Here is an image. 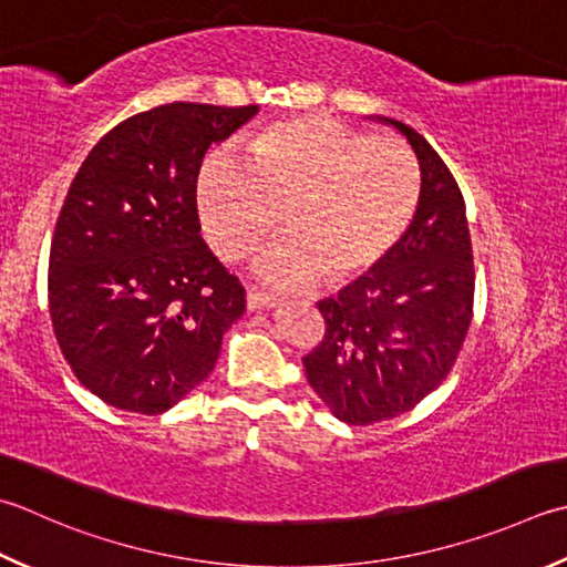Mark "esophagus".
<instances>
[{"label": "esophagus", "mask_w": 567, "mask_h": 567, "mask_svg": "<svg viewBox=\"0 0 567 567\" xmlns=\"http://www.w3.org/2000/svg\"><path fill=\"white\" fill-rule=\"evenodd\" d=\"M246 305L248 309H270L277 305V299L268 292H260V290H248L246 295Z\"/></svg>", "instance_id": "obj_1"}]
</instances>
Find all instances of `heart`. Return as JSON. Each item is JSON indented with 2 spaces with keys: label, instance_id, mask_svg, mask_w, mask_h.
<instances>
[{
  "label": "heart",
  "instance_id": "heart-1",
  "mask_svg": "<svg viewBox=\"0 0 567 567\" xmlns=\"http://www.w3.org/2000/svg\"><path fill=\"white\" fill-rule=\"evenodd\" d=\"M198 174L204 233L220 258L240 260L280 224L262 252L268 280L297 287L327 272L343 285L371 272L405 236L420 202V166L403 142L324 115L272 122L243 150Z\"/></svg>",
  "mask_w": 567,
  "mask_h": 567
}]
</instances>
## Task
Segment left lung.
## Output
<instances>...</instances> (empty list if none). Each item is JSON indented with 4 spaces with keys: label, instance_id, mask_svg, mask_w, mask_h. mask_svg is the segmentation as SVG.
I'll list each match as a JSON object with an SVG mask.
<instances>
[{
    "label": "left lung",
    "instance_id": "8db88e82",
    "mask_svg": "<svg viewBox=\"0 0 567 567\" xmlns=\"http://www.w3.org/2000/svg\"><path fill=\"white\" fill-rule=\"evenodd\" d=\"M385 122L415 150L423 182L415 218L379 272L317 305L324 337L302 359L309 385L349 425L403 415L435 391L460 357L474 307L460 186L420 132Z\"/></svg>",
    "mask_w": 567,
    "mask_h": 567
}]
</instances>
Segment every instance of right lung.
Segmentation results:
<instances>
[{
  "label": "right lung",
  "mask_w": 567,
  "mask_h": 567,
  "mask_svg": "<svg viewBox=\"0 0 567 567\" xmlns=\"http://www.w3.org/2000/svg\"><path fill=\"white\" fill-rule=\"evenodd\" d=\"M258 105L166 103L122 120L65 194L49 312L75 379L127 413L159 415L214 371L246 290L202 238L196 182L210 142Z\"/></svg>",
  "instance_id": "right-lung-1"
}]
</instances>
